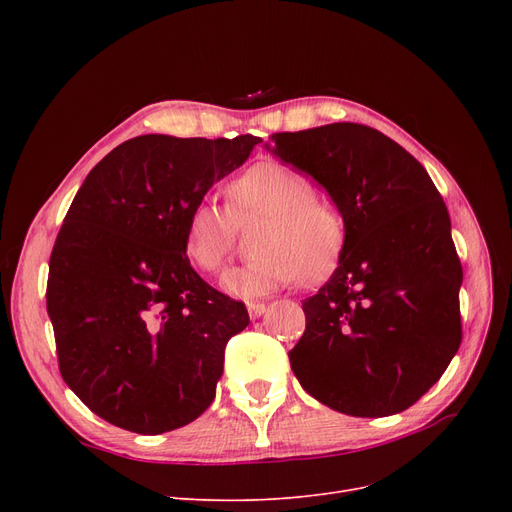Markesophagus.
<instances>
[{
    "mask_svg": "<svg viewBox=\"0 0 512 512\" xmlns=\"http://www.w3.org/2000/svg\"><path fill=\"white\" fill-rule=\"evenodd\" d=\"M247 309H249L251 317L255 319V317H261V315L267 311V305H265V303H255V301H251V303H247Z\"/></svg>",
    "mask_w": 512,
    "mask_h": 512,
    "instance_id": "esophagus-1",
    "label": "esophagus"
}]
</instances>
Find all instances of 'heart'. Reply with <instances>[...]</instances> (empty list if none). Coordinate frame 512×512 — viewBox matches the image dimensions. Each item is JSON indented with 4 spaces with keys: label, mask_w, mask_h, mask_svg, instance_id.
<instances>
[{
    "label": "heart",
    "mask_w": 512,
    "mask_h": 512,
    "mask_svg": "<svg viewBox=\"0 0 512 512\" xmlns=\"http://www.w3.org/2000/svg\"><path fill=\"white\" fill-rule=\"evenodd\" d=\"M228 207L197 201L184 222V251L199 270L218 274L230 257L236 224L263 218L257 261L224 276L232 297L255 299L299 278L305 284L328 278L346 247L342 213L315 199L311 180L280 161H261L226 186Z\"/></svg>",
    "instance_id": "b5f03b06"
}]
</instances>
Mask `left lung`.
Returning a JSON list of instances; mask_svg holds the SVG:
<instances>
[{"mask_svg":"<svg viewBox=\"0 0 512 512\" xmlns=\"http://www.w3.org/2000/svg\"><path fill=\"white\" fill-rule=\"evenodd\" d=\"M270 139L286 164L326 188L346 224L340 265L303 301L305 334L288 353L294 375L344 415L409 409L463 340V267L442 195L409 151L365 124Z\"/></svg>","mask_w":512,"mask_h":512,"instance_id":"obj_1","label":"left lung"}]
</instances>
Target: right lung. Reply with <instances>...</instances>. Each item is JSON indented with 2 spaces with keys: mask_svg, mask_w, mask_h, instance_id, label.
I'll list each match as a JSON object with an SVG mask.
<instances>
[{
  "mask_svg": "<svg viewBox=\"0 0 512 512\" xmlns=\"http://www.w3.org/2000/svg\"><path fill=\"white\" fill-rule=\"evenodd\" d=\"M257 143L253 134H143L107 153L78 188L45 297L62 378L107 423L157 436L213 402L226 344L249 313L193 270L184 222Z\"/></svg>",
  "mask_w": 512,
  "mask_h": 512,
  "instance_id": "obj_1",
  "label": "right lung"
}]
</instances>
